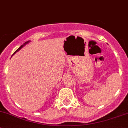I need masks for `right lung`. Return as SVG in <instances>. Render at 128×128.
Wrapping results in <instances>:
<instances>
[{
    "label": "right lung",
    "mask_w": 128,
    "mask_h": 128,
    "mask_svg": "<svg viewBox=\"0 0 128 128\" xmlns=\"http://www.w3.org/2000/svg\"><path fill=\"white\" fill-rule=\"evenodd\" d=\"M30 41H26V42H24V44H22V46H20V48H18V49H17V50H16V51H15V52H14V54H13V55H14V54H15V53H16V52H18V51H19V50H21V49H22V48H23V47H24V46H25V45H26V44H28V42H30ZM13 55H12V56H13Z\"/></svg>",
    "instance_id": "right-lung-1"
}]
</instances>
